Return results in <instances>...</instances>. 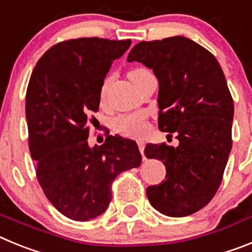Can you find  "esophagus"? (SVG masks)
<instances>
[{
    "instance_id": "34e87169",
    "label": "esophagus",
    "mask_w": 252,
    "mask_h": 252,
    "mask_svg": "<svg viewBox=\"0 0 252 252\" xmlns=\"http://www.w3.org/2000/svg\"><path fill=\"white\" fill-rule=\"evenodd\" d=\"M137 146H139V150L140 153H141V155L144 157V150H145V144H144V141L139 140V141H137ZM144 159H145V157H144Z\"/></svg>"
}]
</instances>
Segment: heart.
<instances>
[{
    "label": "heart",
    "mask_w": 252,
    "mask_h": 252,
    "mask_svg": "<svg viewBox=\"0 0 252 252\" xmlns=\"http://www.w3.org/2000/svg\"><path fill=\"white\" fill-rule=\"evenodd\" d=\"M149 72L146 68H142V66H137V68L131 69L128 72V78L131 81H133L135 78L139 77V75L144 74V73ZM111 77L106 78L101 86V90H99V99L103 101L104 97H106L107 90H108V86H110ZM113 127L117 132L122 133L125 136H140L144 131H145V116L142 113H132V115H124L120 116L113 121Z\"/></svg>",
    "instance_id": "obj_1"
}]
</instances>
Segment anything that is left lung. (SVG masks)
Returning <instances> with one entry per match:
<instances>
[{
  "instance_id": "left-lung-1",
  "label": "left lung",
  "mask_w": 252,
  "mask_h": 252,
  "mask_svg": "<svg viewBox=\"0 0 252 252\" xmlns=\"http://www.w3.org/2000/svg\"><path fill=\"white\" fill-rule=\"evenodd\" d=\"M128 62L153 69L159 81V130L177 133V148L148 144L145 157L161 160L165 180L149 187L151 206L184 217L215 197L232 148L233 99L215 55L184 36L140 41Z\"/></svg>"
}]
</instances>
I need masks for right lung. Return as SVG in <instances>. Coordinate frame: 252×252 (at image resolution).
<instances>
[{"instance_id": "add662e5", "label": "right lung", "mask_w": 252, "mask_h": 252, "mask_svg": "<svg viewBox=\"0 0 252 252\" xmlns=\"http://www.w3.org/2000/svg\"><path fill=\"white\" fill-rule=\"evenodd\" d=\"M130 45L131 40L102 37L64 40L44 53L29 81L25 110L37 182L50 203L74 221L102 215L116 177L141 164L130 139L107 133L103 145H88L102 83Z\"/></svg>"}]
</instances>
